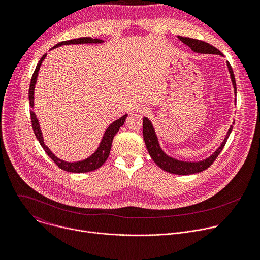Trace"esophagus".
Listing matches in <instances>:
<instances>
[{
    "instance_id": "esophagus-1",
    "label": "esophagus",
    "mask_w": 260,
    "mask_h": 260,
    "mask_svg": "<svg viewBox=\"0 0 260 260\" xmlns=\"http://www.w3.org/2000/svg\"><path fill=\"white\" fill-rule=\"evenodd\" d=\"M136 111H137V113H139V114H147L148 112H149V109H148L144 105H138L136 107Z\"/></svg>"
}]
</instances>
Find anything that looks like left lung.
I'll list each match as a JSON object with an SVG mask.
<instances>
[{"label": "left lung", "mask_w": 260, "mask_h": 260, "mask_svg": "<svg viewBox=\"0 0 260 260\" xmlns=\"http://www.w3.org/2000/svg\"><path fill=\"white\" fill-rule=\"evenodd\" d=\"M178 38L184 44L189 46L190 49L192 51H194L196 53L216 54V55L223 56V54H222L217 48L210 45L209 43H206L204 41H200L197 39L186 38V37L179 36ZM226 66H228V69L230 72L232 84L234 87L235 103H237V85H236L234 71L229 61H226ZM233 124H235V120L233 121ZM233 124L230 126L224 140L222 141V143L220 144V146L217 148V149L210 156H208L202 160H197V161L181 160V159H178L176 157H173V156L167 154L159 144L157 134L155 132V128H154L151 120L147 117H143V137H144L145 145H146L148 152H149L153 161L161 170H164L168 173H171V174H176V175H191V174H197V173L205 171L213 164V161L216 159L218 154L221 152L222 149H223V147L233 131Z\"/></svg>", "instance_id": "8db88e82"}]
</instances>
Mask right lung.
<instances>
[{
    "instance_id": "add662e5",
    "label": "right lung",
    "mask_w": 260,
    "mask_h": 260,
    "mask_svg": "<svg viewBox=\"0 0 260 260\" xmlns=\"http://www.w3.org/2000/svg\"><path fill=\"white\" fill-rule=\"evenodd\" d=\"M104 43L103 40L101 39H92L90 37H83V38H78V39H73V40H68V41H62L59 42L58 44H56L55 46H53L50 50L59 47L61 45H70V44H101ZM47 53H45L40 61L37 64L35 72L32 74L31 77V81H30V85H29V91H28V100H29V105L31 108H34L35 104H34V100H35V87H36V83H37V79H38V75H39V70L40 67L42 66L43 60L45 59ZM127 117V114H124L123 116H121L120 118L114 120L112 123H111L105 131L102 140L96 149L94 150V152L92 154H90L88 157H86L85 159L82 160H78V161H66L62 160L60 158H58L50 149L48 148V146L45 144L44 142V138H43V133L41 131V126L39 123L38 118H37L36 114L34 111H30V119H31V126L34 129V133L36 135L37 140L39 141V143L41 144V146L43 147V149L45 150V152L48 154V156L63 171L66 172H70V173H86V172H91L94 171L96 169H99L101 166L104 165V162L107 160L110 150H111V146H112V141L114 136L117 134V132L119 131V128L124 124V121Z\"/></svg>"
}]
</instances>
